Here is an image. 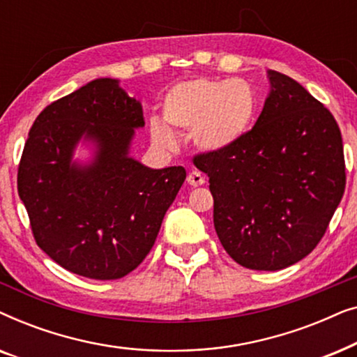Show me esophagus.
Segmentation results:
<instances>
[{
    "label": "esophagus",
    "instance_id": "1",
    "mask_svg": "<svg viewBox=\"0 0 357 357\" xmlns=\"http://www.w3.org/2000/svg\"><path fill=\"white\" fill-rule=\"evenodd\" d=\"M187 182L188 185H192V187H199V185H203L206 180H204V175L202 172H198V170H192V172L188 174Z\"/></svg>",
    "mask_w": 357,
    "mask_h": 357
}]
</instances>
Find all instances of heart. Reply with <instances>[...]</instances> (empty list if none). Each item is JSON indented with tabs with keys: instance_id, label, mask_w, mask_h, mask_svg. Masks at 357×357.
<instances>
[{
	"instance_id": "1",
	"label": "heart",
	"mask_w": 357,
	"mask_h": 357,
	"mask_svg": "<svg viewBox=\"0 0 357 357\" xmlns=\"http://www.w3.org/2000/svg\"><path fill=\"white\" fill-rule=\"evenodd\" d=\"M257 115V96L238 79L195 77L170 87L162 99V121L151 120L154 144L172 151V131H192V141L204 153H221L245 138Z\"/></svg>"
}]
</instances>
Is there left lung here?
<instances>
[{"label": "left lung", "instance_id": "left-lung-1", "mask_svg": "<svg viewBox=\"0 0 357 357\" xmlns=\"http://www.w3.org/2000/svg\"><path fill=\"white\" fill-rule=\"evenodd\" d=\"M268 76L271 92L245 138L193 164L209 177L224 250L250 270L276 271L319 245L343 198L346 165L331 112L292 77Z\"/></svg>", "mask_w": 357, "mask_h": 357}]
</instances>
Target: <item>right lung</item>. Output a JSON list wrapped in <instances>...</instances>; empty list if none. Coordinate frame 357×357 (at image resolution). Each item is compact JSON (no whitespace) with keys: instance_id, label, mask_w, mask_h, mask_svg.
I'll use <instances>...</instances> for the list:
<instances>
[{"instance_id":"obj_1","label":"right lung","mask_w":357,"mask_h":357,"mask_svg":"<svg viewBox=\"0 0 357 357\" xmlns=\"http://www.w3.org/2000/svg\"><path fill=\"white\" fill-rule=\"evenodd\" d=\"M143 107L110 77L91 81L47 105L33 121L17 169V192L37 245L65 270L119 280L153 248L187 172L149 169L130 158ZM82 135L95 162H70Z\"/></svg>"}]
</instances>
